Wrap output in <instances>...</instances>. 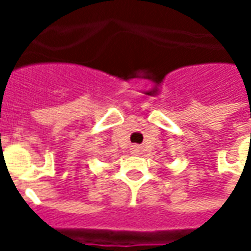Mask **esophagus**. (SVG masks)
Instances as JSON below:
<instances>
[{"label":"esophagus","instance_id":"esophagus-1","mask_svg":"<svg viewBox=\"0 0 251 251\" xmlns=\"http://www.w3.org/2000/svg\"><path fill=\"white\" fill-rule=\"evenodd\" d=\"M134 151H136V152H137V148H134Z\"/></svg>","mask_w":251,"mask_h":251}]
</instances>
